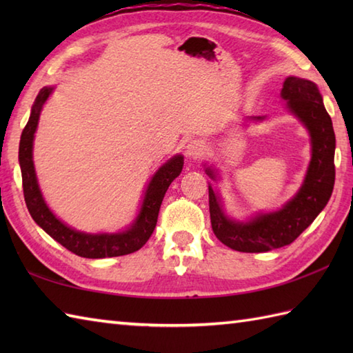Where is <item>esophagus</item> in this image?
Masks as SVG:
<instances>
[{"label":"esophagus","mask_w":353,"mask_h":353,"mask_svg":"<svg viewBox=\"0 0 353 353\" xmlns=\"http://www.w3.org/2000/svg\"><path fill=\"white\" fill-rule=\"evenodd\" d=\"M203 152H205V145H203V142L201 141H197V139H194V141H191L188 145H186V148H185V154H186V157H188V159H192V161H196V159H199V157L203 154Z\"/></svg>","instance_id":"esophagus-1"}]
</instances>
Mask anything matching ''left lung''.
<instances>
[{
	"mask_svg": "<svg viewBox=\"0 0 353 353\" xmlns=\"http://www.w3.org/2000/svg\"><path fill=\"white\" fill-rule=\"evenodd\" d=\"M281 97L287 109L310 133L311 161L299 191L281 209L258 212L247 220H235L224 211L221 196L209 183V212L215 236L230 249L262 253L291 244L323 211L335 182V133L332 119L325 109L317 85L311 80L290 76ZM265 117H249L247 121L262 123ZM206 174L220 181V171L203 163Z\"/></svg>",
	"mask_w": 353,
	"mask_h": 353,
	"instance_id": "8db88e82",
	"label": "left lung"
}]
</instances>
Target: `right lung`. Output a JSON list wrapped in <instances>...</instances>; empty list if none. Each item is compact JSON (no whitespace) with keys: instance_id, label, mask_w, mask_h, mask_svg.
Masks as SVG:
<instances>
[{"instance_id":"add662e5","label":"right lung","mask_w":353,"mask_h":353,"mask_svg":"<svg viewBox=\"0 0 353 353\" xmlns=\"http://www.w3.org/2000/svg\"><path fill=\"white\" fill-rule=\"evenodd\" d=\"M54 91L52 86H43L30 112L28 123L24 127L19 141V167L22 174V188H24V199L28 212L37 226L42 228L47 234L62 244L65 249L79 254L81 258L101 259L123 256L139 250L148 238L152 236L157 223V215L162 205L165 192H167L171 182L181 174L183 168V156L176 154L161 165L154 174L150 179L145 188L144 197L141 201V208L134 219L124 230L100 232V234H89L74 229L62 220H59L54 212L48 208L42 191L39 188L36 177L34 162H33V141L34 133L39 124V117L45 101Z\"/></svg>"}]
</instances>
